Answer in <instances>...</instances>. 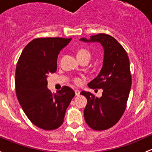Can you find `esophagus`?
<instances>
[{"mask_svg": "<svg viewBox=\"0 0 152 152\" xmlns=\"http://www.w3.org/2000/svg\"><path fill=\"white\" fill-rule=\"evenodd\" d=\"M80 91L78 90V89H76V90H75V93H76V96H79V95H80Z\"/></svg>", "mask_w": 152, "mask_h": 152, "instance_id": "1", "label": "esophagus"}]
</instances>
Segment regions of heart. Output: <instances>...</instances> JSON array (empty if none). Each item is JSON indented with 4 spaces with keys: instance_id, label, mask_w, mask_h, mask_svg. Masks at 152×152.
Instances as JSON below:
<instances>
[{
    "instance_id": "obj_1",
    "label": "heart",
    "mask_w": 152,
    "mask_h": 152,
    "mask_svg": "<svg viewBox=\"0 0 152 152\" xmlns=\"http://www.w3.org/2000/svg\"><path fill=\"white\" fill-rule=\"evenodd\" d=\"M90 52L85 49H79V50H78L77 52V57L79 60H81V59L84 58V57H89V58H90ZM73 82H74V84H76V85H79L81 83V79H79V78H75V79H73Z\"/></svg>"
}]
</instances>
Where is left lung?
<instances>
[{"label": "left lung", "mask_w": 152, "mask_h": 152, "mask_svg": "<svg viewBox=\"0 0 152 152\" xmlns=\"http://www.w3.org/2000/svg\"><path fill=\"white\" fill-rule=\"evenodd\" d=\"M84 42H99L104 49L103 65L98 76L88 84L91 89H103L102 96L89 92L81 95L87 99L84 119L95 130H105L115 125L125 111L132 84L130 61L122 46L112 36L99 33Z\"/></svg>", "instance_id": "obj_1"}]
</instances>
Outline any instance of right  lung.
I'll list each match as a JSON object with an SVG mask.
<instances>
[{"instance_id":"right-lung-1","label":"right lung","mask_w":152,"mask_h":152,"mask_svg":"<svg viewBox=\"0 0 152 152\" xmlns=\"http://www.w3.org/2000/svg\"><path fill=\"white\" fill-rule=\"evenodd\" d=\"M71 39H33L17 62L15 88L18 101L30 122L43 130H55L62 125L65 111L75 96L74 91L68 86L54 95L47 89L48 76L57 71L59 53Z\"/></svg>"}]
</instances>
